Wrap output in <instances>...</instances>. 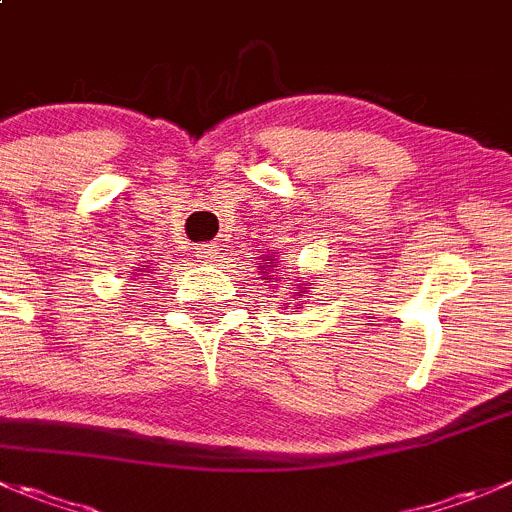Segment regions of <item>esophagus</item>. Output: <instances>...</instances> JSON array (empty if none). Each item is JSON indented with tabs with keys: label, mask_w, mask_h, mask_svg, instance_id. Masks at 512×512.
<instances>
[{
	"label": "esophagus",
	"mask_w": 512,
	"mask_h": 512,
	"mask_svg": "<svg viewBox=\"0 0 512 512\" xmlns=\"http://www.w3.org/2000/svg\"><path fill=\"white\" fill-rule=\"evenodd\" d=\"M196 253H198V259H203L208 264V261H216L218 246L216 243H201V246L196 248Z\"/></svg>",
	"instance_id": "esophagus-1"
}]
</instances>
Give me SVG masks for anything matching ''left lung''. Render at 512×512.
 <instances>
[{"label": "left lung", "mask_w": 512, "mask_h": 512, "mask_svg": "<svg viewBox=\"0 0 512 512\" xmlns=\"http://www.w3.org/2000/svg\"><path fill=\"white\" fill-rule=\"evenodd\" d=\"M271 264H276V259H266V266H261V274H264V279H266V276H276V274H279V269H274V266H271ZM279 281L281 279H276V284L274 286H279ZM266 284H269V281H266ZM301 289H306V286L304 284H294V296H301V294H304V291H301Z\"/></svg>", "instance_id": "1"}]
</instances>
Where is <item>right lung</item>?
I'll return each mask as SVG.
<instances>
[{"instance_id":"add662e5","label":"right lung","mask_w":512,"mask_h":512,"mask_svg":"<svg viewBox=\"0 0 512 512\" xmlns=\"http://www.w3.org/2000/svg\"><path fill=\"white\" fill-rule=\"evenodd\" d=\"M148 274H150V271H148ZM143 276H145V274H143Z\"/></svg>"}]
</instances>
